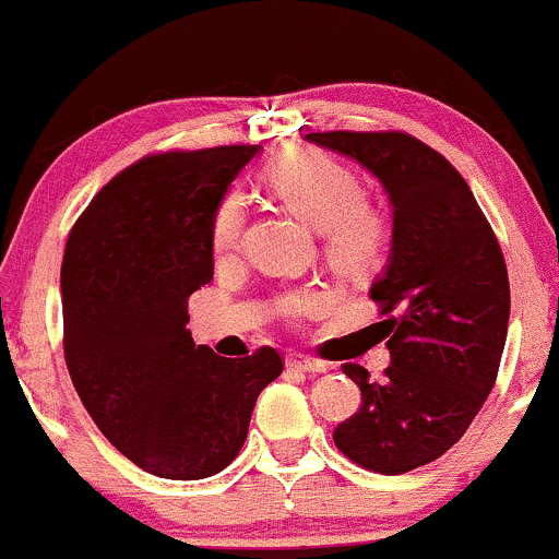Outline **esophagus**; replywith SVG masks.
<instances>
[{"mask_svg":"<svg viewBox=\"0 0 559 559\" xmlns=\"http://www.w3.org/2000/svg\"><path fill=\"white\" fill-rule=\"evenodd\" d=\"M285 364L290 368H296V371H307V373H325L328 371L325 364H320V360H314V358H307V355H301V353H290L287 355Z\"/></svg>","mask_w":559,"mask_h":559,"instance_id":"obj_1","label":"esophagus"}]
</instances>
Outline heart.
I'll list each match as a JSON object with an SVG mask.
<instances>
[{
    "mask_svg": "<svg viewBox=\"0 0 559 559\" xmlns=\"http://www.w3.org/2000/svg\"><path fill=\"white\" fill-rule=\"evenodd\" d=\"M269 193L282 204L320 228L322 247L338 269H364L379 255L384 245V217L368 201L360 199V182L353 169L333 160L331 155L293 147L277 155L263 171ZM247 226V206L241 195H226L212 221V252L228 258L239 250ZM312 293H296L282 301L287 314H301L314 307Z\"/></svg>",
    "mask_w": 559,
    "mask_h": 559,
    "instance_id": "1",
    "label": "heart"
}]
</instances>
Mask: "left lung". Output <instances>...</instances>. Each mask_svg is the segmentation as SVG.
I'll use <instances>...</instances> for the list:
<instances>
[{
  "label": "left lung",
  "instance_id": "left-lung-1",
  "mask_svg": "<svg viewBox=\"0 0 559 559\" xmlns=\"http://www.w3.org/2000/svg\"><path fill=\"white\" fill-rule=\"evenodd\" d=\"M373 175L388 193L390 255L373 280L390 349L388 377L344 373L360 408L333 430L336 447L377 474H406L441 457L479 414L509 331V274L468 182L433 147L399 131L304 136Z\"/></svg>",
  "mask_w": 559,
  "mask_h": 559
}]
</instances>
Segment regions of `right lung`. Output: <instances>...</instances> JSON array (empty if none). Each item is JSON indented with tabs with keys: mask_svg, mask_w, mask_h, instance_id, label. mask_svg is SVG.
<instances>
[{
	"mask_svg": "<svg viewBox=\"0 0 559 559\" xmlns=\"http://www.w3.org/2000/svg\"><path fill=\"white\" fill-rule=\"evenodd\" d=\"M261 145L166 153L107 182L61 263L69 377L105 439L160 479H206L247 439L282 373L272 347L228 360L195 344L188 298L212 282V221Z\"/></svg>",
	"mask_w": 559,
	"mask_h": 559,
	"instance_id": "obj_1",
	"label": "right lung"
}]
</instances>
